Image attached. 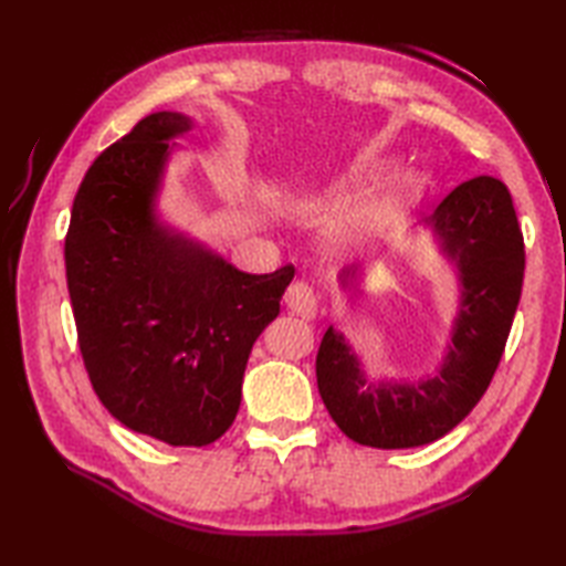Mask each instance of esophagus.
Returning a JSON list of instances; mask_svg holds the SVG:
<instances>
[{"label": "esophagus", "mask_w": 566, "mask_h": 566, "mask_svg": "<svg viewBox=\"0 0 566 566\" xmlns=\"http://www.w3.org/2000/svg\"><path fill=\"white\" fill-rule=\"evenodd\" d=\"M284 302L304 321H314L318 314V296L314 292V286L306 282H294L290 290H286Z\"/></svg>", "instance_id": "34e87169"}]
</instances>
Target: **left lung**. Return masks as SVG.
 <instances>
[{
	"instance_id": "left-lung-1",
	"label": "left lung",
	"mask_w": 566,
	"mask_h": 566,
	"mask_svg": "<svg viewBox=\"0 0 566 566\" xmlns=\"http://www.w3.org/2000/svg\"><path fill=\"white\" fill-rule=\"evenodd\" d=\"M428 223L462 284L452 345L438 375L420 384H371L333 328L316 355L318 391L331 418L367 448H418L448 436L494 379L521 302L525 245L501 179L482 175L462 182Z\"/></svg>"
}]
</instances>
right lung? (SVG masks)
<instances>
[{
	"label": "right lung",
	"mask_w": 566,
	"mask_h": 566,
	"mask_svg": "<svg viewBox=\"0 0 566 566\" xmlns=\"http://www.w3.org/2000/svg\"><path fill=\"white\" fill-rule=\"evenodd\" d=\"M191 128L158 112L84 175L65 235L77 343L94 394L130 430L203 448L231 428L252 343L280 314L294 268L238 272L155 221L170 140Z\"/></svg>",
	"instance_id": "add662e5"
}]
</instances>
